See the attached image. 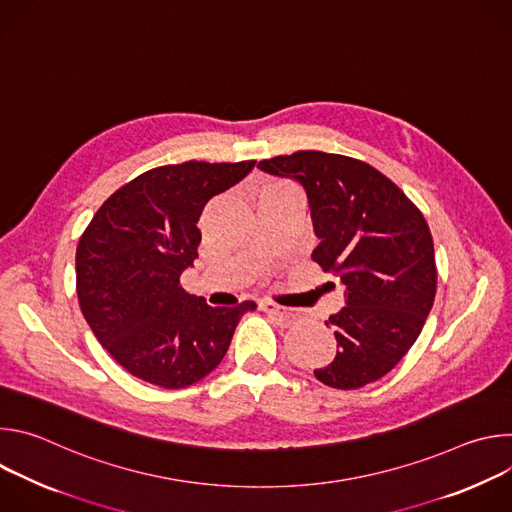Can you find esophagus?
<instances>
[{
  "instance_id": "obj_1",
  "label": "esophagus",
  "mask_w": 512,
  "mask_h": 512,
  "mask_svg": "<svg viewBox=\"0 0 512 512\" xmlns=\"http://www.w3.org/2000/svg\"><path fill=\"white\" fill-rule=\"evenodd\" d=\"M259 308H261L263 312L271 314V316L279 322V326H283V328L291 326V324H294V322L298 320V314H296V312L285 310V308H281V306H277V304H273V302H269V300H263V302L259 304Z\"/></svg>"
}]
</instances>
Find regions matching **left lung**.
I'll return each instance as SVG.
<instances>
[{"label": "left lung", "mask_w": 512, "mask_h": 512, "mask_svg": "<svg viewBox=\"0 0 512 512\" xmlns=\"http://www.w3.org/2000/svg\"><path fill=\"white\" fill-rule=\"evenodd\" d=\"M257 168L304 188L320 239L312 259L346 287L344 308L326 322L336 356L314 371L316 379L334 389L379 381L413 346L433 306L437 273L423 214L387 176L354 158L296 152Z\"/></svg>", "instance_id": "8db88e82"}]
</instances>
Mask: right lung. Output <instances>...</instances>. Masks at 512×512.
<instances>
[{
	"label": "right lung",
	"instance_id": "add662e5",
	"mask_svg": "<svg viewBox=\"0 0 512 512\" xmlns=\"http://www.w3.org/2000/svg\"><path fill=\"white\" fill-rule=\"evenodd\" d=\"M255 160L184 162L143 172L111 194L77 247V294L103 348L133 377L184 389L225 358L255 302L212 308L180 275L198 257L206 202L239 184Z\"/></svg>",
	"mask_w": 512,
	"mask_h": 512
}]
</instances>
